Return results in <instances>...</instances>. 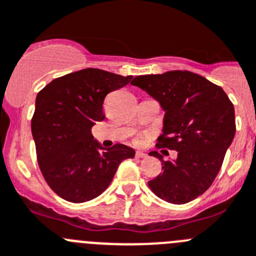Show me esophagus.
Listing matches in <instances>:
<instances>
[{"mask_svg":"<svg viewBox=\"0 0 256 256\" xmlns=\"http://www.w3.org/2000/svg\"><path fill=\"white\" fill-rule=\"evenodd\" d=\"M136 157H137V158H146V157H147V154H146L144 152H137V153H136Z\"/></svg>","mask_w":256,"mask_h":256,"instance_id":"34e87169","label":"esophagus"}]
</instances>
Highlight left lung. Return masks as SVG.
<instances>
[{
  "mask_svg": "<svg viewBox=\"0 0 256 256\" xmlns=\"http://www.w3.org/2000/svg\"><path fill=\"white\" fill-rule=\"evenodd\" d=\"M133 85L147 92L164 110L158 147L177 150L176 160H163L162 174L148 182L160 198L186 204L202 194L218 176L235 136V110L228 96L206 78L174 70L140 75Z\"/></svg>",
  "mask_w": 256,
  "mask_h": 256,
  "instance_id": "1",
  "label": "left lung"
}]
</instances>
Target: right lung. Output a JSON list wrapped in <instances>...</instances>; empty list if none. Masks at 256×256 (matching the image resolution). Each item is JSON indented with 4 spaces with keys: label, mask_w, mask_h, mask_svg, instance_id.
I'll return each instance as SVG.
<instances>
[{
    "label": "right lung",
    "mask_w": 256,
    "mask_h": 256,
    "mask_svg": "<svg viewBox=\"0 0 256 256\" xmlns=\"http://www.w3.org/2000/svg\"><path fill=\"white\" fill-rule=\"evenodd\" d=\"M100 69L70 72L48 82L36 96L31 132L41 174L62 198L80 204L98 197L116 168L136 150L124 144L103 148L92 128L106 116V94L132 82Z\"/></svg>",
    "instance_id": "obj_1"
}]
</instances>
